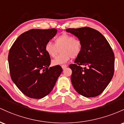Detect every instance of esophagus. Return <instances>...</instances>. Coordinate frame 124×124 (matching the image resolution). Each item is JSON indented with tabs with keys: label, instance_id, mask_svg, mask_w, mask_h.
I'll return each mask as SVG.
<instances>
[{
	"label": "esophagus",
	"instance_id": "esophagus-1",
	"mask_svg": "<svg viewBox=\"0 0 124 124\" xmlns=\"http://www.w3.org/2000/svg\"><path fill=\"white\" fill-rule=\"evenodd\" d=\"M67 67V65H65V64H63V65H62V69H63V70H64L65 69H66Z\"/></svg>",
	"mask_w": 124,
	"mask_h": 124
}]
</instances>
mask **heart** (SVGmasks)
Wrapping results in <instances>:
<instances>
[{"label": "heart", "instance_id": "heart-1", "mask_svg": "<svg viewBox=\"0 0 124 124\" xmlns=\"http://www.w3.org/2000/svg\"><path fill=\"white\" fill-rule=\"evenodd\" d=\"M54 43L48 41L44 47L46 53L51 57H54L60 48V51L61 53L51 61L53 66L63 64L71 57H77L83 50L81 40L67 33H64L57 37L54 39Z\"/></svg>", "mask_w": 124, "mask_h": 124}]
</instances>
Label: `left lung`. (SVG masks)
Returning a JSON list of instances; mask_svg holds the SVG:
<instances>
[{"label": "left lung", "instance_id": "obj_1", "mask_svg": "<svg viewBox=\"0 0 124 124\" xmlns=\"http://www.w3.org/2000/svg\"><path fill=\"white\" fill-rule=\"evenodd\" d=\"M83 43L81 53L69 67L74 88L80 95L94 97L104 91L114 73L115 57L105 37L95 29H67Z\"/></svg>", "mask_w": 124, "mask_h": 124}]
</instances>
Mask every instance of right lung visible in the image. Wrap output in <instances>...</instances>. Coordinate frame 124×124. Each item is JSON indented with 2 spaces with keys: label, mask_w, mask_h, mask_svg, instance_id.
I'll list each match as a JSON object with an SVG mask.
<instances>
[{
  "label": "right lung",
  "mask_w": 124,
  "mask_h": 124,
  "mask_svg": "<svg viewBox=\"0 0 124 124\" xmlns=\"http://www.w3.org/2000/svg\"><path fill=\"white\" fill-rule=\"evenodd\" d=\"M57 29H31L22 33L14 42L8 55L10 77L24 95L40 99L54 87L62 69L49 67L50 57L44 47L56 34Z\"/></svg>",
  "instance_id": "add662e5"
}]
</instances>
